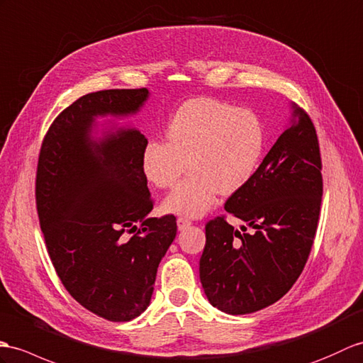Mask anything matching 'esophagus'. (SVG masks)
<instances>
[{"mask_svg": "<svg viewBox=\"0 0 363 363\" xmlns=\"http://www.w3.org/2000/svg\"><path fill=\"white\" fill-rule=\"evenodd\" d=\"M176 223H178V229H179V230L187 229V227L191 224V221L189 220V218H184V216H179L178 221H176Z\"/></svg>", "mask_w": 363, "mask_h": 363, "instance_id": "obj_1", "label": "esophagus"}]
</instances>
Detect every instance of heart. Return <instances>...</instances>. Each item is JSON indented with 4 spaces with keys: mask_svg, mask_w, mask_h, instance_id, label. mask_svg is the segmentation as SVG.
Instances as JSON below:
<instances>
[{
    "mask_svg": "<svg viewBox=\"0 0 363 363\" xmlns=\"http://www.w3.org/2000/svg\"><path fill=\"white\" fill-rule=\"evenodd\" d=\"M167 142L150 140L142 170L159 189H170L190 173L164 201L167 212L201 216L220 193L233 195L254 178L264 150L258 116L216 99L185 102L168 122Z\"/></svg>",
    "mask_w": 363,
    "mask_h": 363,
    "instance_id": "heart-1",
    "label": "heart"
}]
</instances>
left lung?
<instances>
[{
    "label": "left lung",
    "instance_id": "1",
    "mask_svg": "<svg viewBox=\"0 0 363 363\" xmlns=\"http://www.w3.org/2000/svg\"><path fill=\"white\" fill-rule=\"evenodd\" d=\"M288 128L254 178L225 201V212L252 227L237 230L216 216L206 224L199 278L212 306L250 314L280 300L297 281L315 238L323 195L314 123L291 105Z\"/></svg>",
    "mask_w": 363,
    "mask_h": 363
}]
</instances>
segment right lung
Masks as SVG:
<instances>
[{
	"label": "right lung",
	"mask_w": 363,
	"mask_h": 363,
	"mask_svg": "<svg viewBox=\"0 0 363 363\" xmlns=\"http://www.w3.org/2000/svg\"><path fill=\"white\" fill-rule=\"evenodd\" d=\"M148 96L140 88L80 97L49 126L38 156L37 212L50 261L66 291L109 322H130L148 308L178 229L173 215L148 216L145 136L116 126L92 136L97 117L136 114Z\"/></svg>",
	"instance_id": "1"
}]
</instances>
